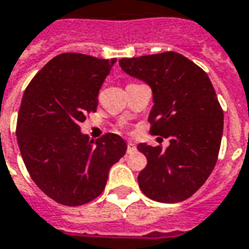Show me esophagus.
Here are the masks:
<instances>
[{"label":"esophagus","mask_w":249,"mask_h":249,"mask_svg":"<svg viewBox=\"0 0 249 249\" xmlns=\"http://www.w3.org/2000/svg\"><path fill=\"white\" fill-rule=\"evenodd\" d=\"M134 150H136V146H134L133 141H128V149H126V152L128 153H133Z\"/></svg>","instance_id":"34e87169"}]
</instances>
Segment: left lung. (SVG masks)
I'll list each match as a JSON object with an SVG mask.
<instances>
[{"label": "left lung", "instance_id": "8db88e82", "mask_svg": "<svg viewBox=\"0 0 249 249\" xmlns=\"http://www.w3.org/2000/svg\"><path fill=\"white\" fill-rule=\"evenodd\" d=\"M119 63L152 87L150 133L170 141L166 149L139 143L148 158L139 174L140 189L161 203L190 198L213 170L222 142L223 109L211 80L199 66L174 51L123 58Z\"/></svg>", "mask_w": 249, "mask_h": 249}]
</instances>
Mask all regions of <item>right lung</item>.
Instances as JSON below:
<instances>
[{
    "instance_id": "right-lung-1",
    "label": "right lung",
    "mask_w": 249,
    "mask_h": 249,
    "mask_svg": "<svg viewBox=\"0 0 249 249\" xmlns=\"http://www.w3.org/2000/svg\"><path fill=\"white\" fill-rule=\"evenodd\" d=\"M116 59L56 55L31 79L17 119V141L31 179L64 206H82L104 191L109 169L126 152L120 136L88 139L80 124L96 112L99 91Z\"/></svg>"
}]
</instances>
